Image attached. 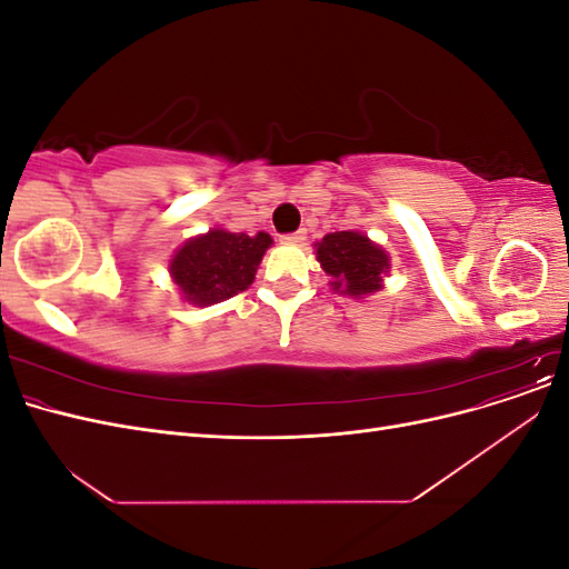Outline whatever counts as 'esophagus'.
Here are the masks:
<instances>
[{
  "instance_id": "1",
  "label": "esophagus",
  "mask_w": 569,
  "mask_h": 569,
  "mask_svg": "<svg viewBox=\"0 0 569 569\" xmlns=\"http://www.w3.org/2000/svg\"><path fill=\"white\" fill-rule=\"evenodd\" d=\"M306 239V230H299V232H291V234H284L282 242L284 244H301Z\"/></svg>"
}]
</instances>
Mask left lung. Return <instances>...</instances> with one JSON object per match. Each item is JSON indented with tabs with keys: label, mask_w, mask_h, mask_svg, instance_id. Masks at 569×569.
<instances>
[{
	"label": "left lung",
	"mask_w": 569,
	"mask_h": 569,
	"mask_svg": "<svg viewBox=\"0 0 569 569\" xmlns=\"http://www.w3.org/2000/svg\"><path fill=\"white\" fill-rule=\"evenodd\" d=\"M313 247L318 263L330 274V287L337 295L366 299L385 289L391 256L368 234L356 230L330 232Z\"/></svg>",
	"instance_id": "8db88e82"
}]
</instances>
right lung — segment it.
Masks as SVG:
<instances>
[{
    "label": "right lung",
    "instance_id": "1",
    "mask_svg": "<svg viewBox=\"0 0 569 569\" xmlns=\"http://www.w3.org/2000/svg\"><path fill=\"white\" fill-rule=\"evenodd\" d=\"M270 247L268 232L244 234L216 226L176 249L168 261L170 280L182 301L199 308L213 306L249 289Z\"/></svg>",
    "mask_w": 569,
    "mask_h": 569
}]
</instances>
